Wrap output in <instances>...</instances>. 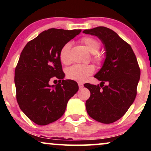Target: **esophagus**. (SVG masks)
Instances as JSON below:
<instances>
[{
  "label": "esophagus",
  "mask_w": 151,
  "mask_h": 151,
  "mask_svg": "<svg viewBox=\"0 0 151 151\" xmlns=\"http://www.w3.org/2000/svg\"><path fill=\"white\" fill-rule=\"evenodd\" d=\"M78 86H79L80 88H82L83 87V84L81 83V82H78Z\"/></svg>",
  "instance_id": "1"
}]
</instances>
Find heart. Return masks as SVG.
<instances>
[{"instance_id":"obj_1","label":"heart","mask_w":151,"mask_h":151,"mask_svg":"<svg viewBox=\"0 0 151 151\" xmlns=\"http://www.w3.org/2000/svg\"><path fill=\"white\" fill-rule=\"evenodd\" d=\"M81 42L85 45L88 51L93 54V60L98 65H100L102 62L103 58L102 55L98 52L101 47L100 41L93 37L86 36L81 39ZM71 47V43L67 42L62 47L60 50V60L64 65H69L71 63V58H70L69 55ZM95 69L96 68L92 65H75L68 68L66 71V74H67V77L69 79L82 82L85 81L88 76H91L94 73Z\"/></svg>"}]
</instances>
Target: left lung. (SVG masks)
I'll use <instances>...</instances> for the list:
<instances>
[{"instance_id": "8db88e82", "label": "left lung", "mask_w": 151, "mask_h": 151, "mask_svg": "<svg viewBox=\"0 0 151 151\" xmlns=\"http://www.w3.org/2000/svg\"><path fill=\"white\" fill-rule=\"evenodd\" d=\"M83 33L98 37L106 51L102 67L94 76L102 81L100 84L84 85L91 93L86 101V111L99 122L113 123L127 113L135 100L140 78L139 65L131 45L114 31L98 27ZM105 82L108 86L104 85Z\"/></svg>"}]
</instances>
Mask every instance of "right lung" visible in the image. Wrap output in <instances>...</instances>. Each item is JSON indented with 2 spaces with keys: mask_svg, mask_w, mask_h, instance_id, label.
<instances>
[{
  "mask_svg": "<svg viewBox=\"0 0 151 151\" xmlns=\"http://www.w3.org/2000/svg\"><path fill=\"white\" fill-rule=\"evenodd\" d=\"M81 29L51 28L40 33L24 47L15 69L16 100L20 109L36 124L44 126L63 116L68 101L78 91L77 82L63 80L59 57L65 43ZM59 83L51 86V78Z\"/></svg>",
  "mask_w": 151,
  "mask_h": 151,
  "instance_id": "right-lung-1",
  "label": "right lung"
}]
</instances>
